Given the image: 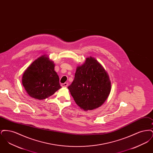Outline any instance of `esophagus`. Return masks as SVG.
<instances>
[{"instance_id": "1", "label": "esophagus", "mask_w": 153, "mask_h": 153, "mask_svg": "<svg viewBox=\"0 0 153 153\" xmlns=\"http://www.w3.org/2000/svg\"><path fill=\"white\" fill-rule=\"evenodd\" d=\"M68 82H65V83L61 84V86L62 87H68Z\"/></svg>"}]
</instances>
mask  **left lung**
I'll return each mask as SVG.
<instances>
[{
  "label": "left lung",
  "mask_w": 153,
  "mask_h": 153,
  "mask_svg": "<svg viewBox=\"0 0 153 153\" xmlns=\"http://www.w3.org/2000/svg\"><path fill=\"white\" fill-rule=\"evenodd\" d=\"M108 73L95 58H86L77 66L74 79L68 88L76 103L85 111L96 109L107 100L111 92Z\"/></svg>",
  "instance_id": "obj_1"
}]
</instances>
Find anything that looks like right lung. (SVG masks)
<instances>
[{
  "mask_svg": "<svg viewBox=\"0 0 153 153\" xmlns=\"http://www.w3.org/2000/svg\"><path fill=\"white\" fill-rule=\"evenodd\" d=\"M22 84L30 96L38 100L50 97L61 88L53 62L45 55L36 59L25 71Z\"/></svg>",
  "mask_w": 153,
  "mask_h": 153,
  "instance_id": "add662e5",
  "label": "right lung"
}]
</instances>
